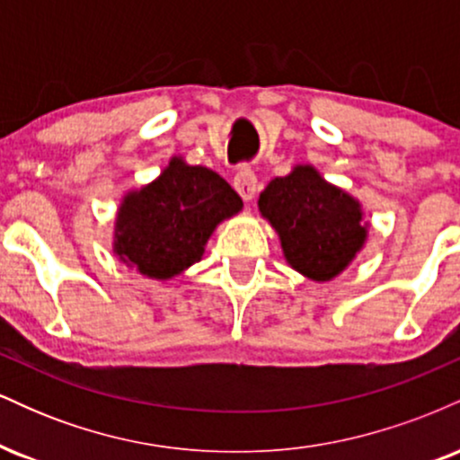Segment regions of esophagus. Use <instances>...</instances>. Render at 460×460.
Returning <instances> with one entry per match:
<instances>
[{
	"mask_svg": "<svg viewBox=\"0 0 460 460\" xmlns=\"http://www.w3.org/2000/svg\"><path fill=\"white\" fill-rule=\"evenodd\" d=\"M234 188L237 190V194H240L244 200H252L255 199V192H257V177L255 172L251 171V168H240V172L234 177Z\"/></svg>",
	"mask_w": 460,
	"mask_h": 460,
	"instance_id": "1",
	"label": "esophagus"
}]
</instances>
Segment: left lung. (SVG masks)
Instances as JSON below:
<instances>
[{"label":"left lung","instance_id":"8db88e82","mask_svg":"<svg viewBox=\"0 0 460 460\" xmlns=\"http://www.w3.org/2000/svg\"><path fill=\"white\" fill-rule=\"evenodd\" d=\"M257 208L277 231L288 266L315 283L340 277L367 242L361 200L326 181L311 164H296L285 177H274Z\"/></svg>","mask_w":460,"mask_h":460}]
</instances>
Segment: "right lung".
Here are the masks:
<instances>
[{"label":"right lung","mask_w":460,"mask_h":460,"mask_svg":"<svg viewBox=\"0 0 460 460\" xmlns=\"http://www.w3.org/2000/svg\"><path fill=\"white\" fill-rule=\"evenodd\" d=\"M242 208V199L218 172L172 155L153 181L123 194L112 252L145 279L171 281L203 260L216 226Z\"/></svg>","instance_id":"add662e5"}]
</instances>
